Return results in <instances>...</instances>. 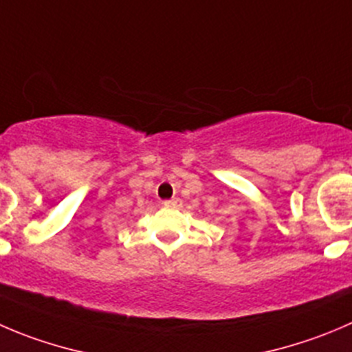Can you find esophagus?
<instances>
[{
    "label": "esophagus",
    "mask_w": 352,
    "mask_h": 352,
    "mask_svg": "<svg viewBox=\"0 0 352 352\" xmlns=\"http://www.w3.org/2000/svg\"><path fill=\"white\" fill-rule=\"evenodd\" d=\"M163 204H165V206H168V208H177V206H180V199H179V197H172V199L163 201Z\"/></svg>",
    "instance_id": "34e87169"
}]
</instances>
